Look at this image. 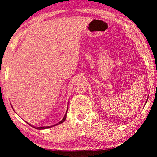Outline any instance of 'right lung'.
<instances>
[{"label":"right lung","instance_id":"1","mask_svg":"<svg viewBox=\"0 0 157 157\" xmlns=\"http://www.w3.org/2000/svg\"><path fill=\"white\" fill-rule=\"evenodd\" d=\"M68 110V109H67ZM67 111L66 112H67ZM66 115H67V113H66V114H65V117H63V119L61 120V121H60L59 123H58L57 124H56V125H59V124H60V123H62L63 122H64L65 121V120L66 119ZM29 124V123H28ZM29 125H31L30 124H29ZM55 125H52V126H55ZM32 126V125H31ZM52 126H46V127H38V128H36V127H34V126H32V127H33V128H36V129H47V128H51V127H52Z\"/></svg>","mask_w":157,"mask_h":157}]
</instances>
